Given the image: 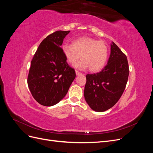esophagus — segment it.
<instances>
[{"instance_id":"esophagus-1","label":"esophagus","mask_w":153,"mask_h":153,"mask_svg":"<svg viewBox=\"0 0 153 153\" xmlns=\"http://www.w3.org/2000/svg\"><path fill=\"white\" fill-rule=\"evenodd\" d=\"M75 73H76V76H78V75H82V73H80V72H79L78 71H75Z\"/></svg>"}]
</instances>
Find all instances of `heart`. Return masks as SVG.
<instances>
[{"instance_id": "heart-1", "label": "heart", "mask_w": 153, "mask_h": 153, "mask_svg": "<svg viewBox=\"0 0 153 153\" xmlns=\"http://www.w3.org/2000/svg\"><path fill=\"white\" fill-rule=\"evenodd\" d=\"M62 52L68 63L74 65L80 58L82 59L75 67L81 70L89 68L92 72L102 69L107 62L108 48L106 44L89 37H84L73 41L72 45L62 47Z\"/></svg>"}]
</instances>
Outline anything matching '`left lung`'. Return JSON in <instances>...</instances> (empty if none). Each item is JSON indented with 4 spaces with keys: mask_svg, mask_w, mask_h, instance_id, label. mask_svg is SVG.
<instances>
[{
    "mask_svg": "<svg viewBox=\"0 0 153 153\" xmlns=\"http://www.w3.org/2000/svg\"><path fill=\"white\" fill-rule=\"evenodd\" d=\"M107 64L100 72L86 75L84 98L90 108L104 112L112 108L121 98L129 76L126 55L114 42L110 45Z\"/></svg>",
    "mask_w": 153,
    "mask_h": 153,
    "instance_id": "obj_1",
    "label": "left lung"
}]
</instances>
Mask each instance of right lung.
Returning a JSON list of instances; mask_svg holds the SVG:
<instances>
[{
	"label": "right lung",
	"mask_w": 153,
	"mask_h": 153,
	"mask_svg": "<svg viewBox=\"0 0 153 153\" xmlns=\"http://www.w3.org/2000/svg\"><path fill=\"white\" fill-rule=\"evenodd\" d=\"M69 30H58L45 38L31 61L27 84L33 98L41 105L51 106L61 101L75 78L61 48Z\"/></svg>",
	"instance_id": "right-lung-1"
}]
</instances>
